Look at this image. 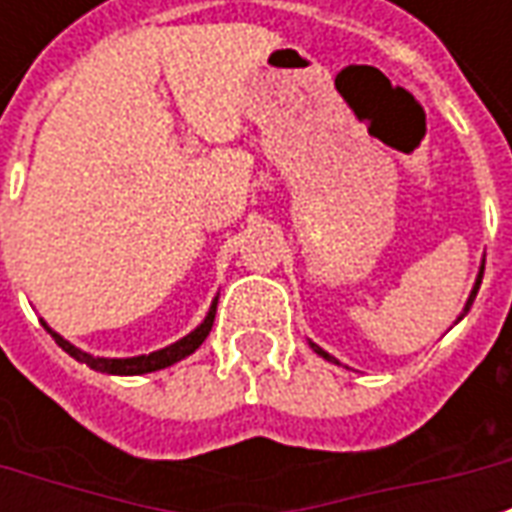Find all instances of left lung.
Segmentation results:
<instances>
[{"label":"left lung","instance_id":"obj_1","mask_svg":"<svg viewBox=\"0 0 512 512\" xmlns=\"http://www.w3.org/2000/svg\"><path fill=\"white\" fill-rule=\"evenodd\" d=\"M483 271H485V266L480 268V277H477V285H474V290H472V296H469V301H466V312H469V307H472V301H474V296H477V290H480V282H483ZM312 348H315V351H318V354L323 356V359H329V362H334L332 356L326 354V351H321V348H318V345L312 343Z\"/></svg>","mask_w":512,"mask_h":512}]
</instances>
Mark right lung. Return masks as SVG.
<instances>
[{
  "label": "right lung",
  "mask_w": 512,
  "mask_h": 512,
  "mask_svg": "<svg viewBox=\"0 0 512 512\" xmlns=\"http://www.w3.org/2000/svg\"><path fill=\"white\" fill-rule=\"evenodd\" d=\"M213 318H216V301L211 304V310L205 315V321L194 329L191 334H186L183 340L178 343L167 345V348H161V351H153V354L147 356H131V359H101V356H90L79 351L76 345H71L68 340H62L60 334L51 332V337L57 340L65 354H71L76 362H82V365L93 367V370H101V373H109V376H142V373H153V370H161V367H169L180 362V359H186L189 354H194L197 348L202 345V340L208 337L213 326Z\"/></svg>",
  "instance_id": "obj_1"
}]
</instances>
